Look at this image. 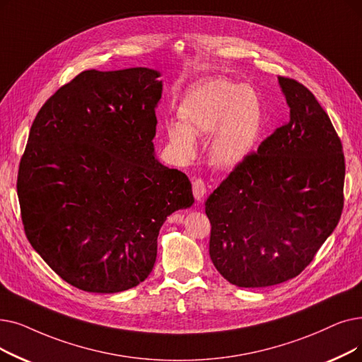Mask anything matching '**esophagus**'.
<instances>
[{
	"mask_svg": "<svg viewBox=\"0 0 362 362\" xmlns=\"http://www.w3.org/2000/svg\"><path fill=\"white\" fill-rule=\"evenodd\" d=\"M194 197L197 201H202L204 195L207 194V186H206V182H204L202 179H195L194 183Z\"/></svg>",
	"mask_w": 362,
	"mask_h": 362,
	"instance_id": "1",
	"label": "esophagus"
}]
</instances>
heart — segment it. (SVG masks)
<instances>
[{"label": "heart", "mask_w": 362, "mask_h": 362, "mask_svg": "<svg viewBox=\"0 0 362 362\" xmlns=\"http://www.w3.org/2000/svg\"><path fill=\"white\" fill-rule=\"evenodd\" d=\"M179 118L180 122L167 124V136L182 158L192 160L198 152L197 137L211 134L210 161L218 168H233L255 149L263 112L253 90L218 78L187 94Z\"/></svg>", "instance_id": "obj_1"}]
</instances>
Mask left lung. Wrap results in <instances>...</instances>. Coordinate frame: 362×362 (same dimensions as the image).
Segmentation results:
<instances>
[{"label": "left lung", "instance_id": "1", "mask_svg": "<svg viewBox=\"0 0 362 362\" xmlns=\"http://www.w3.org/2000/svg\"><path fill=\"white\" fill-rule=\"evenodd\" d=\"M290 119L206 201L210 257L230 284L269 287L300 274L343 210L341 142L315 96L278 76Z\"/></svg>", "mask_w": 362, "mask_h": 362}]
</instances>
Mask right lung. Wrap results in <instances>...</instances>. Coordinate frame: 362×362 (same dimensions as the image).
I'll use <instances>...</instances> for the list:
<instances>
[{
    "instance_id": "1",
    "label": "right lung",
    "mask_w": 362,
    "mask_h": 362,
    "mask_svg": "<svg viewBox=\"0 0 362 362\" xmlns=\"http://www.w3.org/2000/svg\"><path fill=\"white\" fill-rule=\"evenodd\" d=\"M161 74L90 69L37 114L19 165L25 233L68 284L88 293L139 286L167 217L194 204L185 173L155 156Z\"/></svg>"
}]
</instances>
